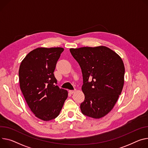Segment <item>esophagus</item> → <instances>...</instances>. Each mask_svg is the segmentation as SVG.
<instances>
[{
    "mask_svg": "<svg viewBox=\"0 0 148 148\" xmlns=\"http://www.w3.org/2000/svg\"><path fill=\"white\" fill-rule=\"evenodd\" d=\"M75 92V90H70V91H69V92H70V94H71V95H72V94L74 93Z\"/></svg>",
    "mask_w": 148,
    "mask_h": 148,
    "instance_id": "34e87169",
    "label": "esophagus"
}]
</instances>
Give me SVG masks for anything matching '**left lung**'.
<instances>
[{
  "instance_id": "left-lung-1",
  "label": "left lung",
  "mask_w": 148,
  "mask_h": 148,
  "mask_svg": "<svg viewBox=\"0 0 148 148\" xmlns=\"http://www.w3.org/2000/svg\"><path fill=\"white\" fill-rule=\"evenodd\" d=\"M81 67L84 101L80 105L83 114L100 119L114 107L124 85L125 66L121 57L104 46L70 48Z\"/></svg>"
}]
</instances>
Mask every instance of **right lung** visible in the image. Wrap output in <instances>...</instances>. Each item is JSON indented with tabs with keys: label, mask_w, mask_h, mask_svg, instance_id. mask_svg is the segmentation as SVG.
<instances>
[{
	"label": "right lung",
	"mask_w": 148,
	"mask_h": 148,
	"mask_svg": "<svg viewBox=\"0 0 148 148\" xmlns=\"http://www.w3.org/2000/svg\"><path fill=\"white\" fill-rule=\"evenodd\" d=\"M64 48H38L28 53L19 70L20 88L29 107L39 119L56 118L68 97V91L60 88L54 72Z\"/></svg>",
	"instance_id": "obj_1"
}]
</instances>
